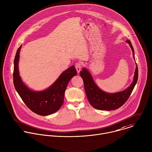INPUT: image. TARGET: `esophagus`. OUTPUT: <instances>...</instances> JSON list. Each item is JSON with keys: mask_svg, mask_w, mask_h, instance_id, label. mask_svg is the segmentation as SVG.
I'll list each match as a JSON object with an SVG mask.
<instances>
[{"mask_svg": "<svg viewBox=\"0 0 152 152\" xmlns=\"http://www.w3.org/2000/svg\"><path fill=\"white\" fill-rule=\"evenodd\" d=\"M75 68H76V70L78 73H79L81 71V64H80V62H77L75 64Z\"/></svg>", "mask_w": 152, "mask_h": 152, "instance_id": "obj_1", "label": "esophagus"}]
</instances>
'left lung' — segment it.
Instances as JSON below:
<instances>
[{
    "label": "left lung",
    "instance_id": "left-lung-1",
    "mask_svg": "<svg viewBox=\"0 0 152 152\" xmlns=\"http://www.w3.org/2000/svg\"><path fill=\"white\" fill-rule=\"evenodd\" d=\"M126 42L129 44L135 60L134 51L130 41ZM80 75L83 80L85 91L90 104L94 108L100 110L110 111L116 110L122 106L131 95L138 79V68L136 63V69L132 83L126 90L110 93L102 90L96 84L91 72L87 68H83Z\"/></svg>",
    "mask_w": 152,
    "mask_h": 152
}]
</instances>
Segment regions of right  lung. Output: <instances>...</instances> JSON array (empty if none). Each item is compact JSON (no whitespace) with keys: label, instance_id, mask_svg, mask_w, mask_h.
<instances>
[{"label":"right lung","instance_id":"right-lung-1","mask_svg":"<svg viewBox=\"0 0 152 152\" xmlns=\"http://www.w3.org/2000/svg\"><path fill=\"white\" fill-rule=\"evenodd\" d=\"M22 45L16 52L14 59L13 84L18 94L35 113L41 115H48L56 112L62 106L65 91L70 80L77 75L74 65L62 72L48 88L42 91L29 88L22 81L19 71L18 63Z\"/></svg>","mask_w":152,"mask_h":152}]
</instances>
